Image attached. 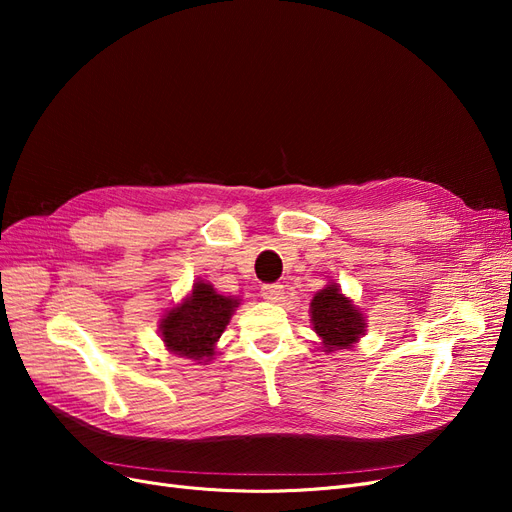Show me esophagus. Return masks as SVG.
Returning <instances> with one entry per match:
<instances>
[{"mask_svg": "<svg viewBox=\"0 0 512 512\" xmlns=\"http://www.w3.org/2000/svg\"><path fill=\"white\" fill-rule=\"evenodd\" d=\"M262 299L269 303H280L284 299V286L282 284H265L260 288Z\"/></svg>", "mask_w": 512, "mask_h": 512, "instance_id": "esophagus-1", "label": "esophagus"}]
</instances>
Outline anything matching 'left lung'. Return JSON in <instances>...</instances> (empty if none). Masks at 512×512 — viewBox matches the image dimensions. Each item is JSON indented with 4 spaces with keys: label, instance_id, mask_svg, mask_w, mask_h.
Masks as SVG:
<instances>
[{
    "label": "left lung",
    "instance_id": "obj_1",
    "mask_svg": "<svg viewBox=\"0 0 512 512\" xmlns=\"http://www.w3.org/2000/svg\"><path fill=\"white\" fill-rule=\"evenodd\" d=\"M309 314L318 337L322 339L324 352L352 348L359 337L365 335V316L359 312L335 282L324 286L314 294L309 303Z\"/></svg>",
    "mask_w": 512,
    "mask_h": 512
}]
</instances>
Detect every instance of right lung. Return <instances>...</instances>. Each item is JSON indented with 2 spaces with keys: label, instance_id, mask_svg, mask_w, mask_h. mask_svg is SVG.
Returning a JSON list of instances; mask_svg holds the SVG:
<instances>
[{
  "label": "right lung",
  "instance_id": "add662e5",
  "mask_svg": "<svg viewBox=\"0 0 512 512\" xmlns=\"http://www.w3.org/2000/svg\"><path fill=\"white\" fill-rule=\"evenodd\" d=\"M239 307V299L224 297L203 280H198L188 299L175 305L160 320V335L166 348L192 359L207 363L213 359L215 342L224 333L230 316Z\"/></svg>",
  "mask_w": 512,
  "mask_h": 512
}]
</instances>
